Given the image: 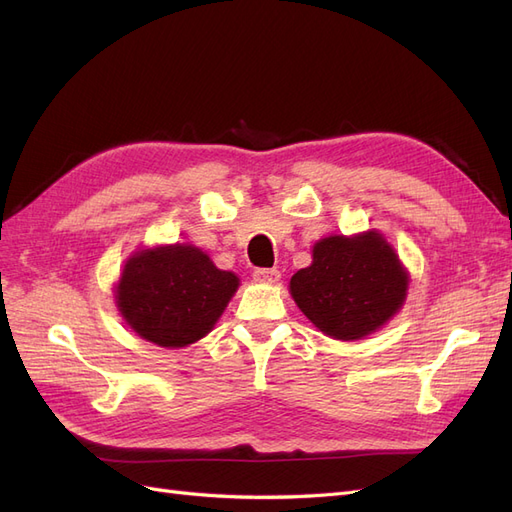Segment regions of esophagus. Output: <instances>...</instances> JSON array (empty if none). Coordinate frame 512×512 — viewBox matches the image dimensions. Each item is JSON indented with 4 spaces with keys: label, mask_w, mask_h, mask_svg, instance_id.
Instances as JSON below:
<instances>
[{
    "label": "esophagus",
    "mask_w": 512,
    "mask_h": 512,
    "mask_svg": "<svg viewBox=\"0 0 512 512\" xmlns=\"http://www.w3.org/2000/svg\"><path fill=\"white\" fill-rule=\"evenodd\" d=\"M282 273L277 269H256L254 271V280L260 284H277L280 282Z\"/></svg>",
    "instance_id": "obj_1"
}]
</instances>
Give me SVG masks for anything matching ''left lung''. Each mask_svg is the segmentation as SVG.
Instances as JSON below:
<instances>
[{
	"mask_svg": "<svg viewBox=\"0 0 512 512\" xmlns=\"http://www.w3.org/2000/svg\"><path fill=\"white\" fill-rule=\"evenodd\" d=\"M408 271L376 230L335 235L314 245L312 265L290 280V294L316 327L335 339H361L406 301Z\"/></svg>",
	"mask_w": 512,
	"mask_h": 512,
	"instance_id": "1",
	"label": "left lung"
}]
</instances>
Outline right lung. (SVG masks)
Instances as JSON below:
<instances>
[{"label": "right lung", "mask_w": 512, "mask_h": 512, "mask_svg": "<svg viewBox=\"0 0 512 512\" xmlns=\"http://www.w3.org/2000/svg\"><path fill=\"white\" fill-rule=\"evenodd\" d=\"M239 277L222 271L194 245H166L128 258L117 284V307L143 339L162 348H183L205 337L218 322Z\"/></svg>", "instance_id": "add662e5"}]
</instances>
